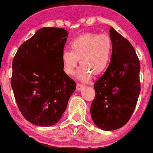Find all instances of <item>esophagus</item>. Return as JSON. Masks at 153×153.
Instances as JSON below:
<instances>
[{
    "instance_id": "1",
    "label": "esophagus",
    "mask_w": 153,
    "mask_h": 153,
    "mask_svg": "<svg viewBox=\"0 0 153 153\" xmlns=\"http://www.w3.org/2000/svg\"><path fill=\"white\" fill-rule=\"evenodd\" d=\"M83 88H84V85H82V84H81V83H77L76 89L78 90V91H81Z\"/></svg>"
}]
</instances>
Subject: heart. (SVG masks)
I'll use <instances>...</instances> for the list:
<instances>
[{"instance_id":"b5f03b06","label":"heart","mask_w":153,"mask_h":153,"mask_svg":"<svg viewBox=\"0 0 153 153\" xmlns=\"http://www.w3.org/2000/svg\"><path fill=\"white\" fill-rule=\"evenodd\" d=\"M71 51H63L62 62L63 71L73 75L80 61L82 66L78 79L88 81L92 76L105 73L111 62L113 43L107 35L86 33L74 38L70 43Z\"/></svg>"}]
</instances>
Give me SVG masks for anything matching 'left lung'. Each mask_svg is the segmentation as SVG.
Instances as JSON below:
<instances>
[{"label":"left lung","instance_id":"1","mask_svg":"<svg viewBox=\"0 0 153 153\" xmlns=\"http://www.w3.org/2000/svg\"><path fill=\"white\" fill-rule=\"evenodd\" d=\"M111 62L94 84L96 97L91 105L94 123L104 131L123 127L131 118L140 92V63L131 44L110 27Z\"/></svg>","mask_w":153,"mask_h":153}]
</instances>
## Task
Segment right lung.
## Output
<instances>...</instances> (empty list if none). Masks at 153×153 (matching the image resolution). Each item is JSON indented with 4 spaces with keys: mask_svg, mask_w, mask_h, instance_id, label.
Instances as JSON below:
<instances>
[{
    "mask_svg": "<svg viewBox=\"0 0 153 153\" xmlns=\"http://www.w3.org/2000/svg\"><path fill=\"white\" fill-rule=\"evenodd\" d=\"M67 36L63 28H40L19 47L12 62L11 87L19 111L36 126L56 124L76 89L62 66Z\"/></svg>",
    "mask_w": 153,
    "mask_h": 153,
    "instance_id": "obj_1",
    "label": "right lung"
}]
</instances>
